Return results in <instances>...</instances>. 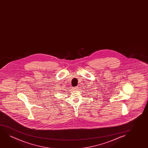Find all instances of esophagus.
Segmentation results:
<instances>
[{"instance_id": "obj_1", "label": "esophagus", "mask_w": 148, "mask_h": 148, "mask_svg": "<svg viewBox=\"0 0 148 148\" xmlns=\"http://www.w3.org/2000/svg\"><path fill=\"white\" fill-rule=\"evenodd\" d=\"M74 89H75V90H77V89H78V87L76 86V87H74Z\"/></svg>"}]
</instances>
